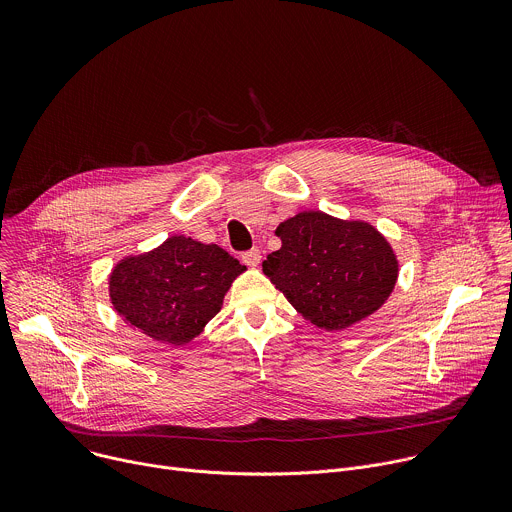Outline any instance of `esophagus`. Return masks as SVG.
Listing matches in <instances>:
<instances>
[{"label": "esophagus", "instance_id": "1", "mask_svg": "<svg viewBox=\"0 0 512 512\" xmlns=\"http://www.w3.org/2000/svg\"><path fill=\"white\" fill-rule=\"evenodd\" d=\"M243 263L247 265V267H251V269H255L259 263H261V251L259 249H251V251H247V253H243Z\"/></svg>", "mask_w": 512, "mask_h": 512}]
</instances>
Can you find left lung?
Returning <instances> with one entry per match:
<instances>
[{
	"label": "left lung",
	"instance_id": "8db88e82",
	"mask_svg": "<svg viewBox=\"0 0 512 512\" xmlns=\"http://www.w3.org/2000/svg\"><path fill=\"white\" fill-rule=\"evenodd\" d=\"M281 247L263 273L304 320L340 332L373 316L393 294L399 261L371 223L302 210L279 223Z\"/></svg>",
	"mask_w": 512,
	"mask_h": 512
}]
</instances>
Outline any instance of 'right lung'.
Listing matches in <instances>:
<instances>
[{"label":"right lung","mask_w":512,"mask_h":512,"mask_svg":"<svg viewBox=\"0 0 512 512\" xmlns=\"http://www.w3.org/2000/svg\"><path fill=\"white\" fill-rule=\"evenodd\" d=\"M243 271L247 267L218 245L172 235L113 265L109 302L129 328L182 346L221 312L227 291Z\"/></svg>","instance_id":"1"}]
</instances>
